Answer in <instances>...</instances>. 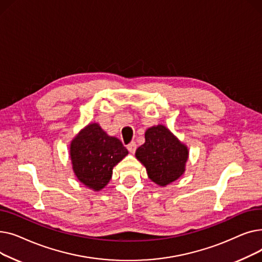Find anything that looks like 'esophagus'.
Here are the masks:
<instances>
[{"label":"esophagus","instance_id":"esophagus-1","mask_svg":"<svg viewBox=\"0 0 262 262\" xmlns=\"http://www.w3.org/2000/svg\"><path fill=\"white\" fill-rule=\"evenodd\" d=\"M127 149L129 150V152H130L132 154H135L136 149H137V144H136L135 142H132V143H129V144L127 145Z\"/></svg>","mask_w":262,"mask_h":262}]
</instances>
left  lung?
<instances>
[{
    "instance_id": "1",
    "label": "left lung",
    "mask_w": 262,
    "mask_h": 262,
    "mask_svg": "<svg viewBox=\"0 0 262 262\" xmlns=\"http://www.w3.org/2000/svg\"><path fill=\"white\" fill-rule=\"evenodd\" d=\"M145 142L136 150V158L146 169L150 181L167 187L186 171L189 148L167 127L158 124L145 132Z\"/></svg>"
}]
</instances>
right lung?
<instances>
[{"mask_svg": "<svg viewBox=\"0 0 262 262\" xmlns=\"http://www.w3.org/2000/svg\"><path fill=\"white\" fill-rule=\"evenodd\" d=\"M127 154L122 142L95 122L80 129L70 143L73 172L82 185L93 191L105 188L114 167Z\"/></svg>", "mask_w": 262, "mask_h": 262, "instance_id": "obj_1", "label": "right lung"}]
</instances>
